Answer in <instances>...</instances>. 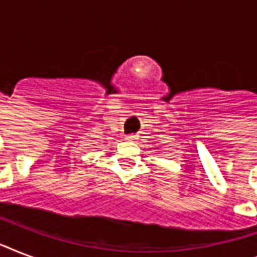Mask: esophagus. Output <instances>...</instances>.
Wrapping results in <instances>:
<instances>
[{
  "label": "esophagus",
  "mask_w": 257,
  "mask_h": 257,
  "mask_svg": "<svg viewBox=\"0 0 257 257\" xmlns=\"http://www.w3.org/2000/svg\"><path fill=\"white\" fill-rule=\"evenodd\" d=\"M125 139H126L128 141H133L135 139H136V136H135V135H129V136H126Z\"/></svg>",
  "instance_id": "obj_1"
}]
</instances>
